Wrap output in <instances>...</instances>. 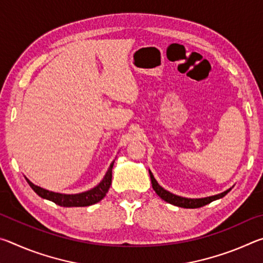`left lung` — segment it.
<instances>
[{
	"label": "left lung",
	"instance_id": "8db88e82",
	"mask_svg": "<svg viewBox=\"0 0 263 263\" xmlns=\"http://www.w3.org/2000/svg\"><path fill=\"white\" fill-rule=\"evenodd\" d=\"M149 176H151V181H152L153 189L155 190V193L158 194L159 197H161L163 201H166L169 204H173V205L185 208V209H197V208L206 205V204L216 201V199L224 197V196L228 193H230L231 190L229 189L219 195L211 196V197H205V198H184V197H181V196H176L174 194L169 193L167 190H164L161 185H159V183L157 182V180L154 179V176L152 173H151V171H149Z\"/></svg>",
	"mask_w": 263,
	"mask_h": 263
}]
</instances>
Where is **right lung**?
I'll use <instances>...</instances> for the list:
<instances>
[{
	"mask_svg": "<svg viewBox=\"0 0 263 263\" xmlns=\"http://www.w3.org/2000/svg\"><path fill=\"white\" fill-rule=\"evenodd\" d=\"M114 162L115 161H112V163L110 164L104 179L101 181V183L99 185H96L95 188H92L91 190H88L86 193H81V194L65 195V194L53 193V191H48L46 189L41 188V186L34 185L32 182H30L28 179H26V181H28V183L30 184L31 188L33 189L34 193L38 196H41L42 198L48 199V201L55 203L58 205L65 206V208L89 206L97 202H100L101 199H103L104 196L108 194L109 188L111 185V179H112Z\"/></svg>",
	"mask_w": 263,
	"mask_h": 263,
	"instance_id": "obj_1",
	"label": "right lung"
}]
</instances>
